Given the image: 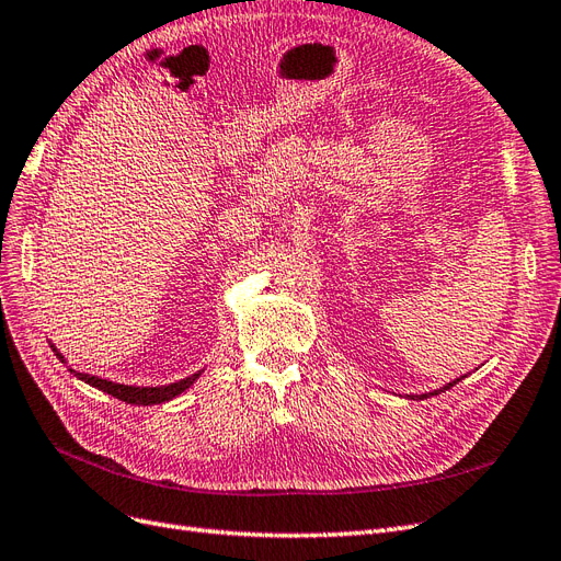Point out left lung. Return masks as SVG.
I'll return each mask as SVG.
<instances>
[{"mask_svg":"<svg viewBox=\"0 0 561 561\" xmlns=\"http://www.w3.org/2000/svg\"><path fill=\"white\" fill-rule=\"evenodd\" d=\"M463 377H458V379H454V381H449L447 386H443V388H437V390H431V393H421V396H407L410 400H426V398H433V396H439V393H445V390H449L451 386H456L458 381H461Z\"/></svg>","mask_w":561,"mask_h":561,"instance_id":"obj_1","label":"left lung"}]
</instances>
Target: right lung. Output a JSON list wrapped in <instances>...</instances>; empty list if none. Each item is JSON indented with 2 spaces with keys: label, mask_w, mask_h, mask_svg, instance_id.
Returning a JSON list of instances; mask_svg holds the SVG:
<instances>
[{
  "label": "right lung",
  "mask_w": 561,
  "mask_h": 561,
  "mask_svg": "<svg viewBox=\"0 0 561 561\" xmlns=\"http://www.w3.org/2000/svg\"><path fill=\"white\" fill-rule=\"evenodd\" d=\"M50 348H54V353L58 355V360L65 363V355L50 344ZM67 365V363H65ZM75 371V369H70ZM203 371V369H201ZM201 371H196V375L192 377H184L175 383H165V386H128V383H114L110 379H100V377H93V375H83V371H75V377L81 379L83 383H89L98 390H103V393L116 398V400H124L128 404H138V407H147V404H163L168 400H173L178 396H182L186 388H190L198 377Z\"/></svg>",
  "instance_id": "1"
}]
</instances>
